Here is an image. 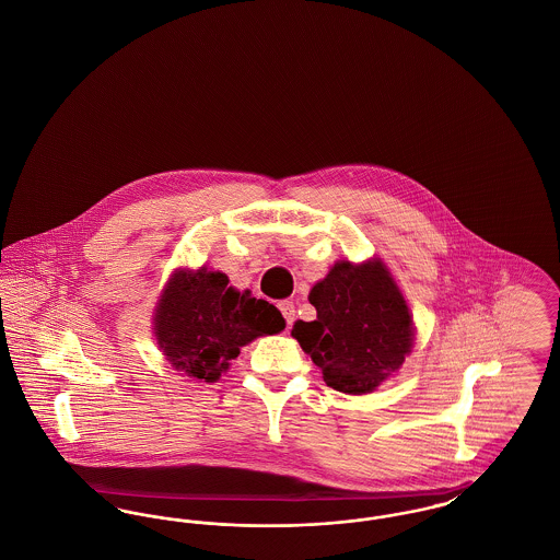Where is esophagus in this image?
I'll list each match as a JSON object with an SVG mask.
<instances>
[{"label": "esophagus", "mask_w": 560, "mask_h": 560, "mask_svg": "<svg viewBox=\"0 0 560 560\" xmlns=\"http://www.w3.org/2000/svg\"><path fill=\"white\" fill-rule=\"evenodd\" d=\"M279 311H281L283 319H285L288 327H290V325L293 323V319H295V306H293V302H290V300H283V302H279Z\"/></svg>", "instance_id": "34e87169"}]
</instances>
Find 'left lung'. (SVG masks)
<instances>
[{
	"label": "left lung",
	"instance_id": "1",
	"mask_svg": "<svg viewBox=\"0 0 560 560\" xmlns=\"http://www.w3.org/2000/svg\"><path fill=\"white\" fill-rule=\"evenodd\" d=\"M317 320L292 336L338 393L365 395L397 372L411 350V315L382 262H338L308 295Z\"/></svg>",
	"mask_w": 560,
	"mask_h": 560
}]
</instances>
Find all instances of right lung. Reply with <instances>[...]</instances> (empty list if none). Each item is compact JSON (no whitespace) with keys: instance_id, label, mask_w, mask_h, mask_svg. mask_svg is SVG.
I'll return each instance as SVG.
<instances>
[{"instance_id":"1","label":"right lung","mask_w":560,"mask_h":560,"mask_svg":"<svg viewBox=\"0 0 560 560\" xmlns=\"http://www.w3.org/2000/svg\"><path fill=\"white\" fill-rule=\"evenodd\" d=\"M285 327L267 300L235 292L229 277L201 268L176 272L161 295L155 336L167 361L197 380L215 382L241 347Z\"/></svg>"}]
</instances>
